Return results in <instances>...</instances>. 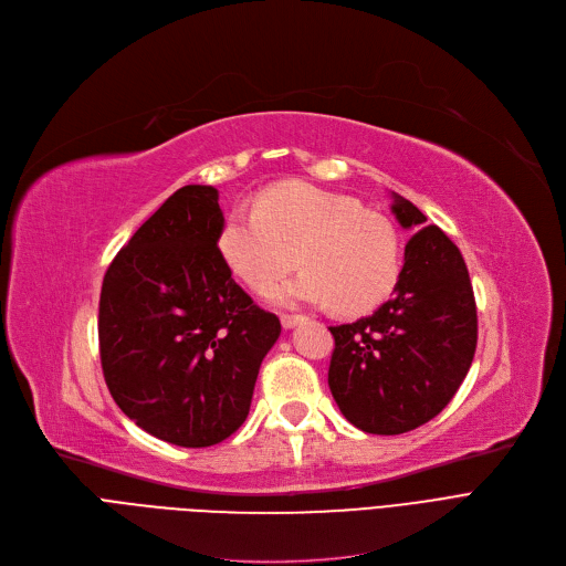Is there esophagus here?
Returning a JSON list of instances; mask_svg holds the SVG:
<instances>
[{
  "instance_id": "34e87169",
  "label": "esophagus",
  "mask_w": 566,
  "mask_h": 566,
  "mask_svg": "<svg viewBox=\"0 0 566 566\" xmlns=\"http://www.w3.org/2000/svg\"><path fill=\"white\" fill-rule=\"evenodd\" d=\"M303 318L305 316H301V314H282V325L284 328H293V325H298Z\"/></svg>"
}]
</instances>
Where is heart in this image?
Segmentation results:
<instances>
[{"label":"heart","instance_id":"1","mask_svg":"<svg viewBox=\"0 0 566 566\" xmlns=\"http://www.w3.org/2000/svg\"><path fill=\"white\" fill-rule=\"evenodd\" d=\"M218 250L252 291L289 275L298 254L305 271L275 289L273 298L331 305L344 316L371 312L399 275V238L390 220L307 184L268 188L254 211L233 208L218 233Z\"/></svg>","mask_w":566,"mask_h":566}]
</instances>
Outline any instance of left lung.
Returning a JSON list of instances; mask_svg holds the SVG:
<instances>
[{"label": "left lung", "instance_id": "left-lung-1", "mask_svg": "<svg viewBox=\"0 0 566 566\" xmlns=\"http://www.w3.org/2000/svg\"><path fill=\"white\" fill-rule=\"evenodd\" d=\"M392 213L412 235L392 298L371 316L331 328V392L365 433L397 436L452 401L478 348V305L459 248L392 192Z\"/></svg>", "mask_w": 566, "mask_h": 566}]
</instances>
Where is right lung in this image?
Segmentation results:
<instances>
[{
    "mask_svg": "<svg viewBox=\"0 0 566 566\" xmlns=\"http://www.w3.org/2000/svg\"><path fill=\"white\" fill-rule=\"evenodd\" d=\"M218 190H176L103 277L98 344L107 390L165 442L211 448L248 418L280 318L231 277L218 250Z\"/></svg>",
    "mask_w": 566,
    "mask_h": 566,
    "instance_id": "add662e5",
    "label": "right lung"
}]
</instances>
